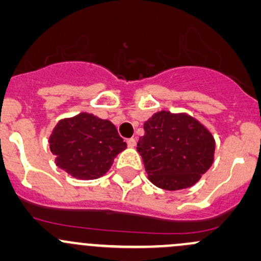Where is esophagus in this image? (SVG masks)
Here are the masks:
<instances>
[{"label":"esophagus","mask_w":261,"mask_h":261,"mask_svg":"<svg viewBox=\"0 0 261 261\" xmlns=\"http://www.w3.org/2000/svg\"><path fill=\"white\" fill-rule=\"evenodd\" d=\"M127 146L128 147H135L136 146V139H128L127 140Z\"/></svg>","instance_id":"obj_1"}]
</instances>
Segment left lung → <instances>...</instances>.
<instances>
[{
    "instance_id": "left-lung-1",
    "label": "left lung",
    "mask_w": 261,
    "mask_h": 261,
    "mask_svg": "<svg viewBox=\"0 0 261 261\" xmlns=\"http://www.w3.org/2000/svg\"><path fill=\"white\" fill-rule=\"evenodd\" d=\"M144 130L138 151L149 180L158 188H190L213 165L215 139L195 117L163 110L144 123Z\"/></svg>"
}]
</instances>
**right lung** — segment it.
<instances>
[{"label": "right lung", "instance_id": "add662e5", "mask_svg": "<svg viewBox=\"0 0 261 261\" xmlns=\"http://www.w3.org/2000/svg\"><path fill=\"white\" fill-rule=\"evenodd\" d=\"M48 144L56 165L80 180L103 176L127 146L114 123L89 112L60 120Z\"/></svg>", "mask_w": 261, "mask_h": 261}]
</instances>
